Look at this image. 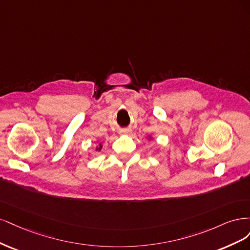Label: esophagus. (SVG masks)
<instances>
[{"label":"esophagus","instance_id":"esophagus-1","mask_svg":"<svg viewBox=\"0 0 250 250\" xmlns=\"http://www.w3.org/2000/svg\"><path fill=\"white\" fill-rule=\"evenodd\" d=\"M131 130L130 128H123V130H120V134L123 135H126V134H130Z\"/></svg>","mask_w":250,"mask_h":250}]
</instances>
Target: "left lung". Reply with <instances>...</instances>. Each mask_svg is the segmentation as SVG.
Wrapping results in <instances>:
<instances>
[{"label": "left lung", "instance_id": "1", "mask_svg": "<svg viewBox=\"0 0 250 250\" xmlns=\"http://www.w3.org/2000/svg\"><path fill=\"white\" fill-rule=\"evenodd\" d=\"M149 139H151V137H150V136H149Z\"/></svg>", "mask_w": 250, "mask_h": 250}]
</instances>
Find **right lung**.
<instances>
[{
    "mask_svg": "<svg viewBox=\"0 0 250 250\" xmlns=\"http://www.w3.org/2000/svg\"><path fill=\"white\" fill-rule=\"evenodd\" d=\"M102 149V146L100 144V147H96V150H101Z\"/></svg>",
    "mask_w": 250,
    "mask_h": 250,
    "instance_id": "add662e5",
    "label": "right lung"
}]
</instances>
